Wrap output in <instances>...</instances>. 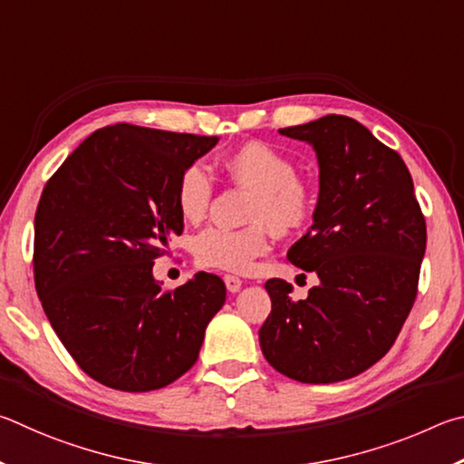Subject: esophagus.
I'll return each instance as SVG.
<instances>
[{
	"mask_svg": "<svg viewBox=\"0 0 464 464\" xmlns=\"http://www.w3.org/2000/svg\"><path fill=\"white\" fill-rule=\"evenodd\" d=\"M227 283H237V279H234V277H227Z\"/></svg>",
	"mask_w": 464,
	"mask_h": 464,
	"instance_id": "obj_1",
	"label": "esophagus"
}]
</instances>
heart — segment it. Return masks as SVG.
Wrapping results in <instances>:
<instances>
[{"mask_svg": "<svg viewBox=\"0 0 464 464\" xmlns=\"http://www.w3.org/2000/svg\"><path fill=\"white\" fill-rule=\"evenodd\" d=\"M299 208H302V195L295 191L289 199L291 216L295 218ZM255 255L256 248L253 245L234 237H226V234H219V237L208 240L206 245V258L208 263L214 266H242Z\"/></svg>", "mask_w": 464, "mask_h": 464, "instance_id": "b5f03b06", "label": "heart"}]
</instances>
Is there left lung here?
I'll use <instances>...</instances> for the list:
<instances>
[{
  "label": "left lung",
  "mask_w": 464,
  "mask_h": 464,
  "mask_svg": "<svg viewBox=\"0 0 464 464\" xmlns=\"http://www.w3.org/2000/svg\"><path fill=\"white\" fill-rule=\"evenodd\" d=\"M206 136L134 124L95 130L48 179L34 216V283L56 336L97 383L162 389L199 356L226 287L198 273L152 277L154 258L183 232L185 170ZM177 279V277H170Z\"/></svg>",
  "instance_id": "8db88e82"
}]
</instances>
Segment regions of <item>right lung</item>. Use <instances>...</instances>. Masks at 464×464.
<instances>
[{
  "instance_id": "1",
  "label": "right lung",
  "mask_w": 464,
  "mask_h": 464,
  "mask_svg": "<svg viewBox=\"0 0 464 464\" xmlns=\"http://www.w3.org/2000/svg\"><path fill=\"white\" fill-rule=\"evenodd\" d=\"M279 134L312 144L318 154L314 224L287 253L289 263L314 279L299 299L289 297L291 285L283 279L265 285L273 310L258 340L281 375L338 383L375 364L408 320L426 219L400 154L356 120L326 116Z\"/></svg>"
}]
</instances>
